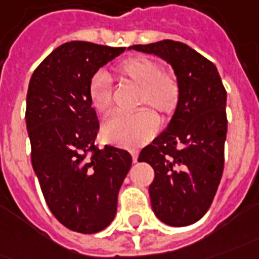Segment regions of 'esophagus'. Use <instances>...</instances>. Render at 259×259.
<instances>
[{
  "instance_id": "34e87169",
  "label": "esophagus",
  "mask_w": 259,
  "mask_h": 259,
  "mask_svg": "<svg viewBox=\"0 0 259 259\" xmlns=\"http://www.w3.org/2000/svg\"><path fill=\"white\" fill-rule=\"evenodd\" d=\"M137 156H139V153L133 150V152H132V159H133V161H135V163L137 161Z\"/></svg>"
}]
</instances>
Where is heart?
Returning <instances> with one entry per match:
<instances>
[{
    "instance_id": "heart-1",
    "label": "heart",
    "mask_w": 259,
    "mask_h": 259,
    "mask_svg": "<svg viewBox=\"0 0 259 259\" xmlns=\"http://www.w3.org/2000/svg\"><path fill=\"white\" fill-rule=\"evenodd\" d=\"M115 75L139 86L137 105L147 103L160 115L173 113L179 103L180 89L177 80L161 72L159 63L149 58H127L113 68ZM89 99L95 110L107 113L112 106L110 79L105 72L95 73L89 82ZM159 120L149 109H139L132 115L113 116L102 127V136L107 143L124 149H137L156 136Z\"/></svg>"
}]
</instances>
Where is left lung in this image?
<instances>
[{
  "label": "left lung",
  "mask_w": 259,
  "mask_h": 259,
  "mask_svg": "<svg viewBox=\"0 0 259 259\" xmlns=\"http://www.w3.org/2000/svg\"><path fill=\"white\" fill-rule=\"evenodd\" d=\"M129 49L161 58L177 78V107L139 161L154 170L149 194L156 217L171 227L194 224L210 208L224 170L226 89L215 65L183 42L164 39Z\"/></svg>",
  "instance_id": "obj_1"
}]
</instances>
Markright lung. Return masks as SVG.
Returning a JSON list of instances; mask_svg holds the SVG:
<instances>
[{"mask_svg":"<svg viewBox=\"0 0 259 259\" xmlns=\"http://www.w3.org/2000/svg\"><path fill=\"white\" fill-rule=\"evenodd\" d=\"M124 51L66 42L42 61L28 86L25 120L33 171L49 210L76 233H99L113 221L132 167L129 152L96 149L99 120L89 99L93 75Z\"/></svg>","mask_w":259,"mask_h":259,"instance_id":"1","label":"right lung"}]
</instances>
